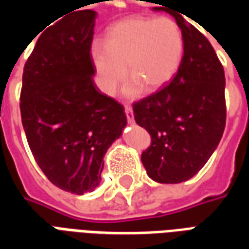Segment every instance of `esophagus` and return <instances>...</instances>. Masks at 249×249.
<instances>
[{
  "instance_id": "esophagus-1",
  "label": "esophagus",
  "mask_w": 249,
  "mask_h": 249,
  "mask_svg": "<svg viewBox=\"0 0 249 249\" xmlns=\"http://www.w3.org/2000/svg\"><path fill=\"white\" fill-rule=\"evenodd\" d=\"M125 114H126V120L129 124H133L135 123V117H133V110H132V107L130 105H125Z\"/></svg>"
}]
</instances>
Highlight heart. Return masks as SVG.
<instances>
[{
  "label": "heart",
  "instance_id": "heart-1",
  "mask_svg": "<svg viewBox=\"0 0 249 249\" xmlns=\"http://www.w3.org/2000/svg\"><path fill=\"white\" fill-rule=\"evenodd\" d=\"M185 40L180 25L171 17L120 21L108 30L107 44L90 46L98 88L112 96L124 81L126 69L132 78L124 94L136 97L145 85L155 90L173 78L183 61Z\"/></svg>",
  "mask_w": 249,
  "mask_h": 249
}]
</instances>
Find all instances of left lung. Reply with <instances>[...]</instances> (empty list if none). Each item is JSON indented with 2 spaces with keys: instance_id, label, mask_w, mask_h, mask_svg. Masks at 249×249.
Segmentation results:
<instances>
[{
  "instance_id": "obj_1",
  "label": "left lung",
  "mask_w": 249,
  "mask_h": 249,
  "mask_svg": "<svg viewBox=\"0 0 249 249\" xmlns=\"http://www.w3.org/2000/svg\"><path fill=\"white\" fill-rule=\"evenodd\" d=\"M185 49L176 76L159 92L133 104L137 124L151 135L141 161L157 183L187 181L205 165L225 128V76L216 52L180 12Z\"/></svg>"
}]
</instances>
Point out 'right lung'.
<instances>
[{
  "instance_id": "1",
  "label": "right lung",
  "mask_w": 249,
  "mask_h": 249,
  "mask_svg": "<svg viewBox=\"0 0 249 249\" xmlns=\"http://www.w3.org/2000/svg\"><path fill=\"white\" fill-rule=\"evenodd\" d=\"M93 10L57 18L38 37L24 66L21 119L35 160L66 192H92L104 155L126 125L124 107L94 85Z\"/></svg>"
}]
</instances>
